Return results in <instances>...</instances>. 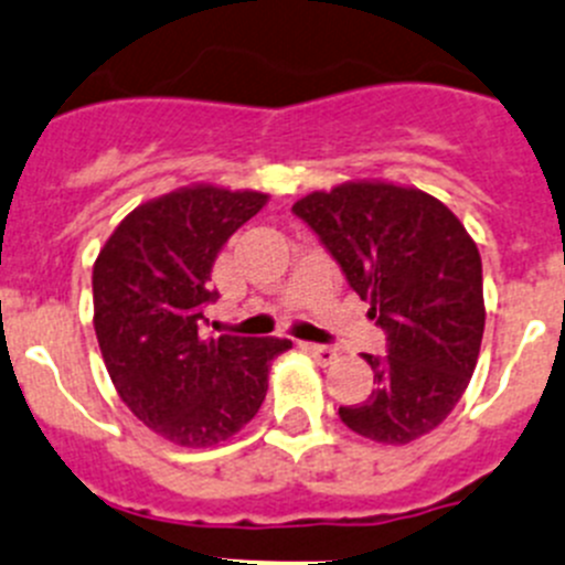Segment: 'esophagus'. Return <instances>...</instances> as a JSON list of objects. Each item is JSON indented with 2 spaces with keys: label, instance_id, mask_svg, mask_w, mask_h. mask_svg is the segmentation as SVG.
Here are the masks:
<instances>
[{
  "label": "esophagus",
  "instance_id": "obj_1",
  "mask_svg": "<svg viewBox=\"0 0 565 565\" xmlns=\"http://www.w3.org/2000/svg\"><path fill=\"white\" fill-rule=\"evenodd\" d=\"M300 348H303L306 353H309V355H315V359L320 361V364H331V361L337 359V350H333V348H328V344L303 342V344H300Z\"/></svg>",
  "mask_w": 565,
  "mask_h": 565
}]
</instances>
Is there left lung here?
Here are the masks:
<instances>
[{"mask_svg": "<svg viewBox=\"0 0 565 565\" xmlns=\"http://www.w3.org/2000/svg\"><path fill=\"white\" fill-rule=\"evenodd\" d=\"M370 303L386 355L364 353L375 388L342 405L350 430L408 445L450 416L483 342V262L463 223L434 195L392 182H344L292 206Z\"/></svg>", "mask_w": 565, "mask_h": 565, "instance_id": "8db88e82", "label": "left lung"}]
</instances>
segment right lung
Here are the masks:
<instances>
[{"label":"right lung","mask_w":565,"mask_h":565,"mask_svg":"<svg viewBox=\"0 0 565 565\" xmlns=\"http://www.w3.org/2000/svg\"><path fill=\"white\" fill-rule=\"evenodd\" d=\"M267 204L254 190L193 188L146 201L118 223L93 265V328L120 399L179 447L232 439L259 411L270 361L289 339L206 337L212 265Z\"/></svg>","instance_id":"right-lung-1"}]
</instances>
